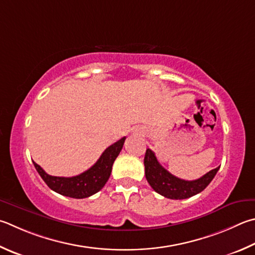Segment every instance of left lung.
Returning <instances> with one entry per match:
<instances>
[{
	"instance_id": "obj_1",
	"label": "left lung",
	"mask_w": 255,
	"mask_h": 255,
	"mask_svg": "<svg viewBox=\"0 0 255 255\" xmlns=\"http://www.w3.org/2000/svg\"><path fill=\"white\" fill-rule=\"evenodd\" d=\"M143 164H145L146 179L151 188L170 200H184L204 191L207 185L214 178L217 170L220 169V167L212 169L201 178L195 180L180 179L167 172L158 163L154 151L149 148L146 150Z\"/></svg>"
}]
</instances>
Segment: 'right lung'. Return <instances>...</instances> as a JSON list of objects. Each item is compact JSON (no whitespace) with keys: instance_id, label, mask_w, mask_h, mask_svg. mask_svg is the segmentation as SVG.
<instances>
[{"instance_id":"add662e5","label":"right lung","mask_w":255,"mask_h":255,"mask_svg":"<svg viewBox=\"0 0 255 255\" xmlns=\"http://www.w3.org/2000/svg\"><path fill=\"white\" fill-rule=\"evenodd\" d=\"M126 137L116 141L106 149L97 163L86 172L72 177H58L47 174L36 163L34 167L42 177L45 184L52 191L61 194L63 196L72 198H86L94 195L105 186L112 174L113 165L117 158L120 150L123 149Z\"/></svg>"}]
</instances>
